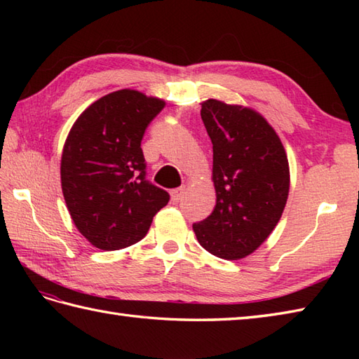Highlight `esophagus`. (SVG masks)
<instances>
[{"label": "esophagus", "mask_w": 359, "mask_h": 359, "mask_svg": "<svg viewBox=\"0 0 359 359\" xmlns=\"http://www.w3.org/2000/svg\"><path fill=\"white\" fill-rule=\"evenodd\" d=\"M184 194H185V187L175 188V189H172V191H171V201L174 203H177V202L182 201V197H184Z\"/></svg>", "instance_id": "obj_1"}]
</instances>
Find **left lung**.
<instances>
[{
    "label": "left lung",
    "mask_w": 359,
    "mask_h": 359,
    "mask_svg": "<svg viewBox=\"0 0 359 359\" xmlns=\"http://www.w3.org/2000/svg\"><path fill=\"white\" fill-rule=\"evenodd\" d=\"M201 116L212 143L216 207L193 230L211 255L238 261L262 245L284 212L288 158L276 131L255 109L210 98Z\"/></svg>",
    "instance_id": "obj_1"
}]
</instances>
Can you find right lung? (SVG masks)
Returning <instances> with one entry per match:
<instances>
[{
	"label": "right lung",
	"instance_id": "1",
	"mask_svg": "<svg viewBox=\"0 0 359 359\" xmlns=\"http://www.w3.org/2000/svg\"><path fill=\"white\" fill-rule=\"evenodd\" d=\"M165 102L134 89L111 93L75 120L63 147L62 189L77 230L94 247L112 251L147 236L170 201L144 179L140 143Z\"/></svg>",
	"mask_w": 359,
	"mask_h": 359
}]
</instances>
